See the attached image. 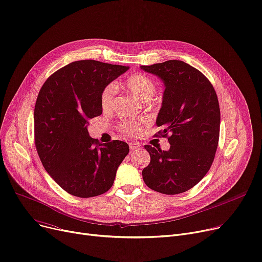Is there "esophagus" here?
Segmentation results:
<instances>
[{
  "label": "esophagus",
  "instance_id": "34e87169",
  "mask_svg": "<svg viewBox=\"0 0 262 262\" xmlns=\"http://www.w3.org/2000/svg\"><path fill=\"white\" fill-rule=\"evenodd\" d=\"M129 147H130V151H136V150L139 149L140 144L137 143V142H132V143H129Z\"/></svg>",
  "mask_w": 262,
  "mask_h": 262
}]
</instances>
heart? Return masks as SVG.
<instances>
[{
    "label": "heart",
    "instance_id": "1",
    "mask_svg": "<svg viewBox=\"0 0 262 262\" xmlns=\"http://www.w3.org/2000/svg\"><path fill=\"white\" fill-rule=\"evenodd\" d=\"M125 86L129 91V93L142 103H146L152 99L155 93V82L152 79L143 74H135L129 76L125 80ZM116 86L115 84H108L101 92L100 105L104 112L109 113L115 107L116 99ZM121 130L124 133L133 135L139 132V125L136 123H125L121 126Z\"/></svg>",
    "mask_w": 262,
    "mask_h": 262
}]
</instances>
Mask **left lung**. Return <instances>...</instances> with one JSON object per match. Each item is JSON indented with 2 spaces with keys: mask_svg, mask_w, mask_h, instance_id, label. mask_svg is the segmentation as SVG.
Returning a JSON list of instances; mask_svg holds the SVG:
<instances>
[{
  "mask_svg": "<svg viewBox=\"0 0 262 262\" xmlns=\"http://www.w3.org/2000/svg\"><path fill=\"white\" fill-rule=\"evenodd\" d=\"M140 67L164 82L156 125L163 128L159 136L170 143L168 151L144 145L151 162L142 170V178L155 191L181 194L199 183L214 161L221 124L217 95L208 78L183 61Z\"/></svg>",
  "mask_w": 262,
  "mask_h": 262,
  "instance_id": "obj_1",
  "label": "left lung"
}]
</instances>
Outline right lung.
<instances>
[{
    "label": "right lung",
    "instance_id": "1",
    "mask_svg": "<svg viewBox=\"0 0 262 262\" xmlns=\"http://www.w3.org/2000/svg\"><path fill=\"white\" fill-rule=\"evenodd\" d=\"M128 68L76 61L52 74L39 91L34 109L36 150L46 171L68 194L80 198L104 194L129 152L126 142L99 143L88 132L89 120L103 112V90Z\"/></svg>",
    "mask_w": 262,
    "mask_h": 262
}]
</instances>
